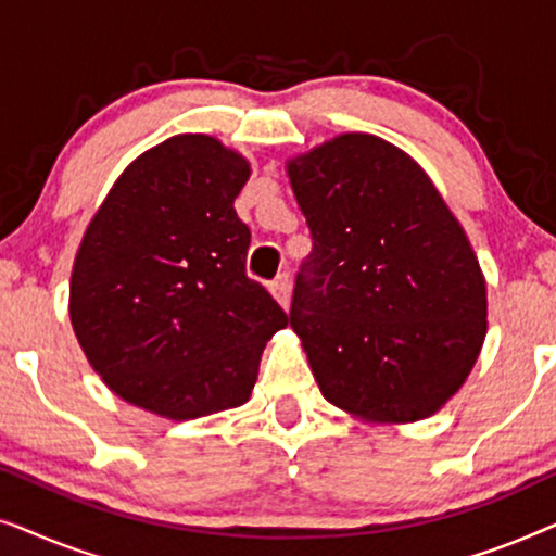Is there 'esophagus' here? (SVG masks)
<instances>
[{
	"instance_id": "esophagus-1",
	"label": "esophagus",
	"mask_w": 556,
	"mask_h": 556,
	"mask_svg": "<svg viewBox=\"0 0 556 556\" xmlns=\"http://www.w3.org/2000/svg\"><path fill=\"white\" fill-rule=\"evenodd\" d=\"M270 293H273V299L280 303V308L291 306V280H288L286 273H283V276H278L276 280H273Z\"/></svg>"
}]
</instances>
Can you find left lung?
Returning a JSON list of instances; mask_svg holds the SVG:
<instances>
[{
  "label": "left lung",
  "instance_id": "8db88e82",
  "mask_svg": "<svg viewBox=\"0 0 556 556\" xmlns=\"http://www.w3.org/2000/svg\"><path fill=\"white\" fill-rule=\"evenodd\" d=\"M286 174L314 238L288 318L318 390L369 422L435 415L489 329L463 225L422 166L379 136H333Z\"/></svg>",
  "mask_w": 556,
  "mask_h": 556
}]
</instances>
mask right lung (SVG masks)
Returning a JSON list of instances; mask_svg holds the SVG:
<instances>
[{
    "label": "right lung",
    "instance_id": "add662e5",
    "mask_svg": "<svg viewBox=\"0 0 556 556\" xmlns=\"http://www.w3.org/2000/svg\"><path fill=\"white\" fill-rule=\"evenodd\" d=\"M250 162L207 134L172 136L126 166L83 232L71 324L105 387L166 420L250 400L288 316L245 276L235 197Z\"/></svg>",
    "mask_w": 556,
    "mask_h": 556
}]
</instances>
